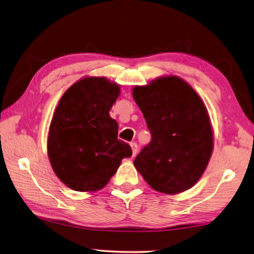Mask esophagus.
<instances>
[{
  "instance_id": "34e87169",
  "label": "esophagus",
  "mask_w": 254,
  "mask_h": 254,
  "mask_svg": "<svg viewBox=\"0 0 254 254\" xmlns=\"http://www.w3.org/2000/svg\"><path fill=\"white\" fill-rule=\"evenodd\" d=\"M131 149H132V154H133V156H134L137 152V144L135 142L131 143Z\"/></svg>"
}]
</instances>
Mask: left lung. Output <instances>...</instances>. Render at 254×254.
<instances>
[{
    "label": "left lung",
    "instance_id": "1",
    "mask_svg": "<svg viewBox=\"0 0 254 254\" xmlns=\"http://www.w3.org/2000/svg\"><path fill=\"white\" fill-rule=\"evenodd\" d=\"M133 98L151 133L134 167L156 191L175 194L190 189L203 174L213 150L204 103L177 76L135 86Z\"/></svg>",
    "mask_w": 254,
    "mask_h": 254
}]
</instances>
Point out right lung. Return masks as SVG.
<instances>
[{"mask_svg": "<svg viewBox=\"0 0 254 254\" xmlns=\"http://www.w3.org/2000/svg\"><path fill=\"white\" fill-rule=\"evenodd\" d=\"M120 87L105 77H85L60 100L50 126V162L61 181L74 191L107 186L131 146L118 139L119 126L110 110Z\"/></svg>", "mask_w": 254, "mask_h": 254, "instance_id": "obj_1", "label": "right lung"}]
</instances>
